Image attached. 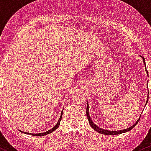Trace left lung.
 <instances>
[{
  "label": "left lung",
  "mask_w": 151,
  "mask_h": 151,
  "mask_svg": "<svg viewBox=\"0 0 151 151\" xmlns=\"http://www.w3.org/2000/svg\"><path fill=\"white\" fill-rule=\"evenodd\" d=\"M140 57L143 58V61L144 63V65H145V71H146V73L147 75L148 76V71L146 70V65H145V58H144V57H142L141 55H140ZM148 98H147V101H146V103H145V105L147 104V103H148ZM86 114H87V118H88V122L90 123V125H91V126L95 130H96V131L98 132V133H102V134H104V135H118V134H121V133H126V132H128L129 131L132 129V128H133V127H135V125L138 123V121L140 120L139 119L132 126L129 127L128 128H126V129H124V130H117V131H115V130H105V129H103V128H100V127H98L97 125L95 124V123L93 122L92 119L91 118V116H90V114H89V106H88V103H87V108H86Z\"/></svg>",
  "instance_id": "obj_1"
}]
</instances>
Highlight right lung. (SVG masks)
I'll return each mask as SVG.
<instances>
[{"label": "right lung", "instance_id": "right-lung-1", "mask_svg": "<svg viewBox=\"0 0 151 151\" xmlns=\"http://www.w3.org/2000/svg\"><path fill=\"white\" fill-rule=\"evenodd\" d=\"M63 110L61 111V114H60V118L58 119V121L57 123L55 125V126H53V128H52L51 129H50L48 131H45L44 132V133H25L24 131H21V130H20V131L22 132V133H26V134L28 135H33V136H43V135H48L49 133H52V132H53L54 130H56L58 128V127L60 126V121H61V118H62V116H63Z\"/></svg>", "mask_w": 151, "mask_h": 151}]
</instances>
